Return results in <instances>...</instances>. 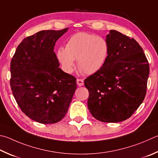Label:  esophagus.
Returning <instances> with one entry per match:
<instances>
[{
  "label": "esophagus",
  "mask_w": 158,
  "mask_h": 158,
  "mask_svg": "<svg viewBox=\"0 0 158 158\" xmlns=\"http://www.w3.org/2000/svg\"><path fill=\"white\" fill-rule=\"evenodd\" d=\"M77 85H78L79 86H82V85H84V80L83 79H77Z\"/></svg>",
  "instance_id": "esophagus-1"
}]
</instances>
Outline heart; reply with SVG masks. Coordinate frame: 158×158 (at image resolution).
Listing matches in <instances>:
<instances>
[{
	"label": "heart",
	"mask_w": 158,
	"mask_h": 158,
	"mask_svg": "<svg viewBox=\"0 0 158 158\" xmlns=\"http://www.w3.org/2000/svg\"><path fill=\"white\" fill-rule=\"evenodd\" d=\"M108 54L106 41L92 34L79 32L68 40L65 48H60L56 56L65 72L71 73L77 60V66L83 73L92 74L104 65Z\"/></svg>",
	"instance_id": "obj_1"
}]
</instances>
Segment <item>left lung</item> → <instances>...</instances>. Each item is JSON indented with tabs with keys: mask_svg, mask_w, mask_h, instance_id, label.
<instances>
[{
	"mask_svg": "<svg viewBox=\"0 0 158 158\" xmlns=\"http://www.w3.org/2000/svg\"><path fill=\"white\" fill-rule=\"evenodd\" d=\"M108 54L102 68L85 79L88 107L103 122L128 119L144 101L148 61L139 44L116 30L106 36Z\"/></svg>",
	"mask_w": 158,
	"mask_h": 158,
	"instance_id": "left-lung-1",
	"label": "left lung"
}]
</instances>
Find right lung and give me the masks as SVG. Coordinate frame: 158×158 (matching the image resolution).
<instances>
[{
  "label": "right lung",
  "instance_id": "right-lung-1",
  "mask_svg": "<svg viewBox=\"0 0 158 158\" xmlns=\"http://www.w3.org/2000/svg\"><path fill=\"white\" fill-rule=\"evenodd\" d=\"M68 28L42 30L23 40L10 64V85L19 108L34 121L64 118L77 89L76 78L59 68L54 48Z\"/></svg>",
  "mask_w": 158,
  "mask_h": 158
}]
</instances>
